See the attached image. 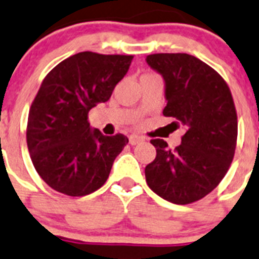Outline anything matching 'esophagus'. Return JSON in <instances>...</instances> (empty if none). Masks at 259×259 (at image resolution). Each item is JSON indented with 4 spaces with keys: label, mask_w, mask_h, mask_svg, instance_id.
<instances>
[{
    "label": "esophagus",
    "mask_w": 259,
    "mask_h": 259,
    "mask_svg": "<svg viewBox=\"0 0 259 259\" xmlns=\"http://www.w3.org/2000/svg\"><path fill=\"white\" fill-rule=\"evenodd\" d=\"M143 141V137L140 136H130L129 137V142L130 145H137V143H140Z\"/></svg>",
    "instance_id": "esophagus-1"
}]
</instances>
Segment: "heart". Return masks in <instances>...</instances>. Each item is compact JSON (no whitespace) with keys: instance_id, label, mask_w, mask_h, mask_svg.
<instances>
[{"instance_id":"b5f03b06","label":"heart","mask_w":259,"mask_h":259,"mask_svg":"<svg viewBox=\"0 0 259 259\" xmlns=\"http://www.w3.org/2000/svg\"><path fill=\"white\" fill-rule=\"evenodd\" d=\"M158 75H155V73H151V72H147V73H143L142 77H156Z\"/></svg>"}]
</instances>
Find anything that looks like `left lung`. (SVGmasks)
Wrapping results in <instances>:
<instances>
[{
	"instance_id": "left-lung-1",
	"label": "left lung",
	"mask_w": 259,
	"mask_h": 259,
	"mask_svg": "<svg viewBox=\"0 0 259 259\" xmlns=\"http://www.w3.org/2000/svg\"><path fill=\"white\" fill-rule=\"evenodd\" d=\"M146 62L166 82L163 116L186 127L182 145L151 140L155 159L145 168L147 186L167 201L191 204L216 188L233 160L237 112L227 81L188 54H151Z\"/></svg>"
}]
</instances>
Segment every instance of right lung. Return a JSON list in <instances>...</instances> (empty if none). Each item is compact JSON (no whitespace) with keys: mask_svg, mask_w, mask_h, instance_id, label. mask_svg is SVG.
Wrapping results in <instances>:
<instances>
[{"mask_svg":"<svg viewBox=\"0 0 259 259\" xmlns=\"http://www.w3.org/2000/svg\"><path fill=\"white\" fill-rule=\"evenodd\" d=\"M132 60L133 55L79 52L43 79L30 108L26 141L36 172L52 190L85 196L109 178L129 140L91 130L88 113L110 99Z\"/></svg>","mask_w":259,"mask_h":259,"instance_id":"add662e5","label":"right lung"}]
</instances>
